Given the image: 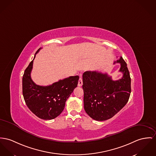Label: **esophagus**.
I'll return each instance as SVG.
<instances>
[{"label": "esophagus", "mask_w": 156, "mask_h": 156, "mask_svg": "<svg viewBox=\"0 0 156 156\" xmlns=\"http://www.w3.org/2000/svg\"><path fill=\"white\" fill-rule=\"evenodd\" d=\"M83 84V81H82V77H80L79 78V82H78V86L79 87H81Z\"/></svg>", "instance_id": "esophagus-1"}]
</instances>
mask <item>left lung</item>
Wrapping results in <instances>:
<instances>
[{
  "instance_id": "8db88e82",
  "label": "left lung",
  "mask_w": 156,
  "mask_h": 156,
  "mask_svg": "<svg viewBox=\"0 0 156 156\" xmlns=\"http://www.w3.org/2000/svg\"><path fill=\"white\" fill-rule=\"evenodd\" d=\"M115 62L121 64V79L113 80L107 73L85 72L83 74L84 108L94 120L109 119L126 104L131 94V77L122 57Z\"/></svg>"
}]
</instances>
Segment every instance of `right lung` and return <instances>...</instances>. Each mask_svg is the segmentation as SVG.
<instances>
[{
  "instance_id": "obj_1",
  "label": "right lung",
  "mask_w": 156,
  "mask_h": 156,
  "mask_svg": "<svg viewBox=\"0 0 156 156\" xmlns=\"http://www.w3.org/2000/svg\"><path fill=\"white\" fill-rule=\"evenodd\" d=\"M41 49L39 48L35 54ZM34 59L23 75V98L28 108L37 116L45 120L52 119L62 112L67 99L77 86L79 77L70 76L47 86L37 85L31 77Z\"/></svg>"
}]
</instances>
